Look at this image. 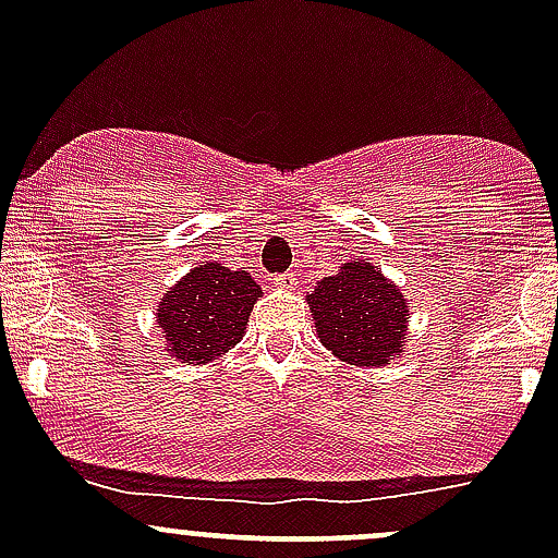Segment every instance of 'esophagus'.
I'll return each mask as SVG.
<instances>
[{"label": "esophagus", "instance_id": "obj_1", "mask_svg": "<svg viewBox=\"0 0 558 558\" xmlns=\"http://www.w3.org/2000/svg\"><path fill=\"white\" fill-rule=\"evenodd\" d=\"M275 286H280V289H294V286H296V275L294 272L275 275Z\"/></svg>", "mask_w": 558, "mask_h": 558}]
</instances>
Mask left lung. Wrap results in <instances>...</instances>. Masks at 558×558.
Masks as SVG:
<instances>
[{"label": "left lung", "instance_id": "1", "mask_svg": "<svg viewBox=\"0 0 558 558\" xmlns=\"http://www.w3.org/2000/svg\"><path fill=\"white\" fill-rule=\"evenodd\" d=\"M320 342L337 359L380 367L402 351L408 302L369 262H348L307 296Z\"/></svg>", "mask_w": 558, "mask_h": 558}]
</instances>
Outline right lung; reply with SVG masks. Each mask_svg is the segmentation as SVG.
<instances>
[{
	"mask_svg": "<svg viewBox=\"0 0 558 558\" xmlns=\"http://www.w3.org/2000/svg\"><path fill=\"white\" fill-rule=\"evenodd\" d=\"M262 289L240 269L199 264L161 300L159 318L167 353L180 362L207 364L245 335L247 315Z\"/></svg>",
	"mask_w": 558,
	"mask_h": 558,
	"instance_id": "add662e5",
	"label": "right lung"
}]
</instances>
